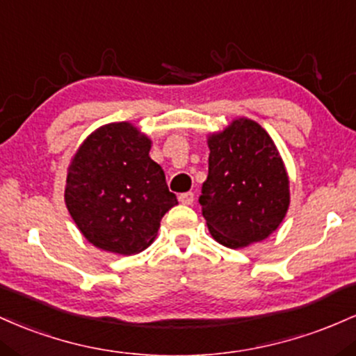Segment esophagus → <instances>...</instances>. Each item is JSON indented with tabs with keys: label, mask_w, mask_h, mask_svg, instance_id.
Wrapping results in <instances>:
<instances>
[{
	"label": "esophagus",
	"mask_w": 356,
	"mask_h": 356,
	"mask_svg": "<svg viewBox=\"0 0 356 356\" xmlns=\"http://www.w3.org/2000/svg\"><path fill=\"white\" fill-rule=\"evenodd\" d=\"M178 200H179V202L183 203V205H193V202H195V195L191 193V191H186V193H181V195H179Z\"/></svg>",
	"instance_id": "esophagus-1"
}]
</instances>
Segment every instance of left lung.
<instances>
[{
	"instance_id": "left-lung-1",
	"label": "left lung",
	"mask_w": 356,
	"mask_h": 356,
	"mask_svg": "<svg viewBox=\"0 0 356 356\" xmlns=\"http://www.w3.org/2000/svg\"><path fill=\"white\" fill-rule=\"evenodd\" d=\"M209 177L198 202L211 237L230 249L269 237L289 209V178L270 136L241 118L209 138Z\"/></svg>"
}]
</instances>
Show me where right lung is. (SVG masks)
<instances>
[{
  "mask_svg": "<svg viewBox=\"0 0 356 356\" xmlns=\"http://www.w3.org/2000/svg\"><path fill=\"white\" fill-rule=\"evenodd\" d=\"M151 139L131 122L95 129L72 158L65 205L97 249L131 255L149 247L177 195L149 158Z\"/></svg>",
  "mask_w": 356,
  "mask_h": 356,
  "instance_id": "obj_1",
  "label": "right lung"
}]
</instances>
